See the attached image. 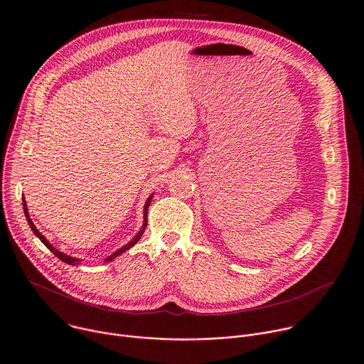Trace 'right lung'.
Here are the masks:
<instances>
[{
  "instance_id": "1",
  "label": "right lung",
  "mask_w": 364,
  "mask_h": 364,
  "mask_svg": "<svg viewBox=\"0 0 364 364\" xmlns=\"http://www.w3.org/2000/svg\"><path fill=\"white\" fill-rule=\"evenodd\" d=\"M151 198H153V194L147 198V201H146V204H144V221H143V227L140 228V231L129 241V243L126 245V246H123V247H119L118 250H115L112 255H109L108 257H105L104 259V263H109V262H112L117 256H119V255H123V253H126L127 250H130L134 245H137V241L141 238V235L144 234V230H146V227H147V211H149V205H150V203H151ZM23 207H24V214H26V218H27V221H28V224H30V227H31V230H33V232L43 241L44 243V246L51 252V253H54L61 262H64V263H67V264H71V266H75V264H80V262H82V260H80V259H75V257H71V256H67L65 253H61L60 250H57L55 247H53V245L50 243V241L38 231V228L34 225V223H33V220L30 218V214H28V208H27V203H26V198L23 197Z\"/></svg>"
}]
</instances>
